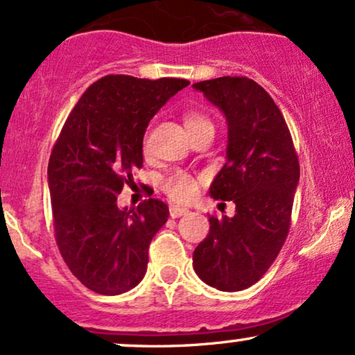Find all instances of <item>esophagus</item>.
Here are the masks:
<instances>
[{
	"mask_svg": "<svg viewBox=\"0 0 355 355\" xmlns=\"http://www.w3.org/2000/svg\"><path fill=\"white\" fill-rule=\"evenodd\" d=\"M187 213H189V208L178 207V205H172V207H170V216H172V218H180V216L187 215Z\"/></svg>",
	"mask_w": 355,
	"mask_h": 355,
	"instance_id": "1",
	"label": "esophagus"
}]
</instances>
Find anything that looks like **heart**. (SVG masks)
Returning a JSON list of instances; mask_svg holds the SVG:
<instances>
[{"label":"heart","mask_w":355,"mask_h":355,"mask_svg":"<svg viewBox=\"0 0 355 355\" xmlns=\"http://www.w3.org/2000/svg\"><path fill=\"white\" fill-rule=\"evenodd\" d=\"M183 123H185L187 130L193 139L195 135L202 134V132H213V122L207 114L200 112V110H189L183 114ZM148 145L144 144V150L147 152ZM200 177L187 172V170H173L162 180V189L173 202L178 203H189L195 198L200 190Z\"/></svg>","instance_id":"obj_1"}]
</instances>
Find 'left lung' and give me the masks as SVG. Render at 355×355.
Returning a JSON list of instances; mask_svg holds the SVG:
<instances>
[{"label":"left lung","mask_w":355,"mask_h":355,"mask_svg":"<svg viewBox=\"0 0 355 355\" xmlns=\"http://www.w3.org/2000/svg\"><path fill=\"white\" fill-rule=\"evenodd\" d=\"M228 122L226 164L210 187L233 202V218L210 216V232L195 248L200 279L220 291H241L275 263L291 226L300 160L281 110L258 83L216 78L193 84Z\"/></svg>","instance_id":"8db88e82"}]
</instances>
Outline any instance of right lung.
<instances>
[{
    "label": "right lung",
    "instance_id": "add662e5",
    "mask_svg": "<svg viewBox=\"0 0 355 355\" xmlns=\"http://www.w3.org/2000/svg\"><path fill=\"white\" fill-rule=\"evenodd\" d=\"M189 84L104 76L83 94L55 140L48 165L55 243L72 275L94 293H127L145 276L148 246L168 207L148 198L127 211L117 196L134 183L132 170L142 168L150 119Z\"/></svg>",
    "mask_w": 355,
    "mask_h": 355
}]
</instances>
